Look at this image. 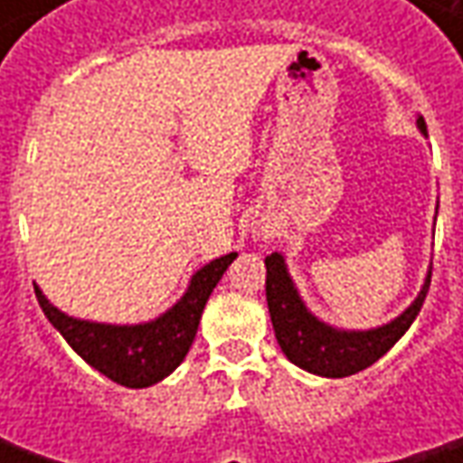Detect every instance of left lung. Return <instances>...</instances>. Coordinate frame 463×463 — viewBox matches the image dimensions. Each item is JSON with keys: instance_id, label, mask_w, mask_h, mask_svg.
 Returning <instances> with one entry per match:
<instances>
[{"instance_id": "1", "label": "left lung", "mask_w": 463, "mask_h": 463, "mask_svg": "<svg viewBox=\"0 0 463 463\" xmlns=\"http://www.w3.org/2000/svg\"><path fill=\"white\" fill-rule=\"evenodd\" d=\"M418 128L428 136L422 118H418ZM265 268H268L265 296H268V309H270L278 345L291 364L327 379L353 376L376 364L415 322L425 294L430 288V270H428L418 298L397 319L373 329H337L325 325L307 309L280 252L268 255Z\"/></svg>"}]
</instances>
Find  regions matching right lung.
<instances>
[{"label": "right lung", "instance_id": "right-lung-1", "mask_svg": "<svg viewBox=\"0 0 463 463\" xmlns=\"http://www.w3.org/2000/svg\"><path fill=\"white\" fill-rule=\"evenodd\" d=\"M234 258L237 252L211 260L190 278L187 291L172 309L144 325L87 322L56 309L38 286H35V296L48 322L61 332L63 340L95 371L120 386L144 389L162 382L183 364L195 340L205 301Z\"/></svg>", "mask_w": 463, "mask_h": 463}]
</instances>
